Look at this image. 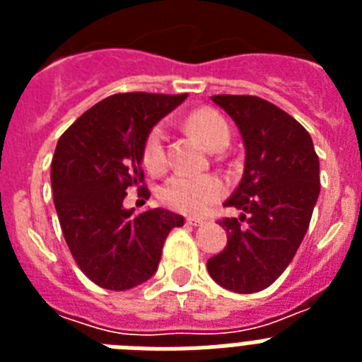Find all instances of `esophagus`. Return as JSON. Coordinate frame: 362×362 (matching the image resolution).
<instances>
[{"instance_id": "esophagus-1", "label": "esophagus", "mask_w": 362, "mask_h": 362, "mask_svg": "<svg viewBox=\"0 0 362 362\" xmlns=\"http://www.w3.org/2000/svg\"><path fill=\"white\" fill-rule=\"evenodd\" d=\"M204 219H201V217H187V225L190 226H199L203 225Z\"/></svg>"}]
</instances>
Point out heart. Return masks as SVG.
Wrapping results in <instances>:
<instances>
[{
  "mask_svg": "<svg viewBox=\"0 0 362 362\" xmlns=\"http://www.w3.org/2000/svg\"><path fill=\"white\" fill-rule=\"evenodd\" d=\"M185 127L210 150H219L228 143V123L216 108L201 107L192 110L185 119ZM141 158L146 170L152 174H158L166 166L165 130L161 124L153 127L146 136ZM223 196L225 185L216 175L175 174L159 190V199L165 206L192 216L204 214Z\"/></svg>",
  "mask_w": 362,
  "mask_h": 362,
  "instance_id": "1",
  "label": "heart"
}]
</instances>
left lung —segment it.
<instances>
[{
	"mask_svg": "<svg viewBox=\"0 0 362 362\" xmlns=\"http://www.w3.org/2000/svg\"><path fill=\"white\" fill-rule=\"evenodd\" d=\"M235 121L245 141V172L225 206L228 241L206 261L212 279L226 290L255 293L286 270L308 230L317 203L319 158L299 121L257 95H212Z\"/></svg>",
	"mask_w": 362,
	"mask_h": 362,
	"instance_id": "1",
	"label": "left lung"
}]
</instances>
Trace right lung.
Returning a JSON list of instances; mask_svg holds the SVG:
<instances>
[{
    "label": "right lung",
    "instance_id": "obj_1",
    "mask_svg": "<svg viewBox=\"0 0 362 362\" xmlns=\"http://www.w3.org/2000/svg\"><path fill=\"white\" fill-rule=\"evenodd\" d=\"M187 95H108L57 141L50 183L63 238L83 274L101 288L123 292L150 279L170 230L183 226L177 214L163 209L134 214L123 199L136 187L137 197H150L143 143L153 124Z\"/></svg>",
    "mask_w": 362,
    "mask_h": 362
}]
</instances>
